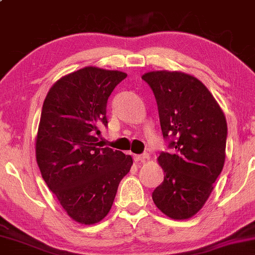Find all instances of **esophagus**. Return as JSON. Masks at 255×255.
<instances>
[{
	"label": "esophagus",
	"instance_id": "1",
	"mask_svg": "<svg viewBox=\"0 0 255 255\" xmlns=\"http://www.w3.org/2000/svg\"><path fill=\"white\" fill-rule=\"evenodd\" d=\"M146 158H148V154L133 155V160H135V161H143Z\"/></svg>",
	"mask_w": 255,
	"mask_h": 255
}]
</instances>
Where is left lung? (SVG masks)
Instances as JSON below:
<instances>
[{"instance_id": "8db88e82", "label": "left lung", "mask_w": 255, "mask_h": 255, "mask_svg": "<svg viewBox=\"0 0 255 255\" xmlns=\"http://www.w3.org/2000/svg\"><path fill=\"white\" fill-rule=\"evenodd\" d=\"M141 79L154 92L167 148L158 163L164 180L152 192L156 206L174 220H186L205 204L225 161L228 125L214 97L195 77L152 71Z\"/></svg>"}]
</instances>
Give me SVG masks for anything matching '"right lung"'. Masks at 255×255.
Masks as SVG:
<instances>
[{
    "mask_svg": "<svg viewBox=\"0 0 255 255\" xmlns=\"http://www.w3.org/2000/svg\"><path fill=\"white\" fill-rule=\"evenodd\" d=\"M126 73L86 67L62 77L43 103L35 143L36 163L50 191L72 220L98 223L113 206L131 156L101 148L107 101Z\"/></svg>",
    "mask_w": 255,
    "mask_h": 255,
    "instance_id": "obj_1",
    "label": "right lung"
}]
</instances>
